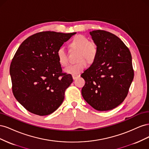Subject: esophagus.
Here are the masks:
<instances>
[{"mask_svg":"<svg viewBox=\"0 0 149 149\" xmlns=\"http://www.w3.org/2000/svg\"><path fill=\"white\" fill-rule=\"evenodd\" d=\"M79 76L80 75H79V74H73V75H72V77H73V79H76V78H78Z\"/></svg>","mask_w":149,"mask_h":149,"instance_id":"34e87169","label":"esophagus"}]
</instances>
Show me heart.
Returning a JSON list of instances; mask_svg holds the SVG:
<instances>
[{"instance_id":"heart-1","label":"heart","mask_w":149,"mask_h":149,"mask_svg":"<svg viewBox=\"0 0 149 149\" xmlns=\"http://www.w3.org/2000/svg\"><path fill=\"white\" fill-rule=\"evenodd\" d=\"M70 47L72 48L79 50L77 63L72 65L65 69L66 73L77 74L84 70L87 66V61L93 63L96 59L97 54V46L95 42L90 41L89 39L83 35H77L71 40ZM56 56L58 62L61 66L66 67L68 65V54L63 47L58 49Z\"/></svg>"}]
</instances>
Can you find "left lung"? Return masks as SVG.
Wrapping results in <instances>:
<instances>
[{
	"mask_svg": "<svg viewBox=\"0 0 149 149\" xmlns=\"http://www.w3.org/2000/svg\"><path fill=\"white\" fill-rule=\"evenodd\" d=\"M97 46L96 59L81 76V93L94 109L104 111L118 106L127 97L134 73L131 53L114 34L105 30L90 32Z\"/></svg>",
	"mask_w": 149,
	"mask_h": 149,
	"instance_id": "8db88e82",
	"label": "left lung"
}]
</instances>
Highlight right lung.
Here are the masks:
<instances>
[{"label": "right lung", "instance_id": "1", "mask_svg": "<svg viewBox=\"0 0 149 149\" xmlns=\"http://www.w3.org/2000/svg\"><path fill=\"white\" fill-rule=\"evenodd\" d=\"M75 33H35L22 43L13 56L10 66L13 96L31 113L49 115L63 101L73 79L63 72L56 52Z\"/></svg>", "mask_w": 149, "mask_h": 149}]
</instances>
